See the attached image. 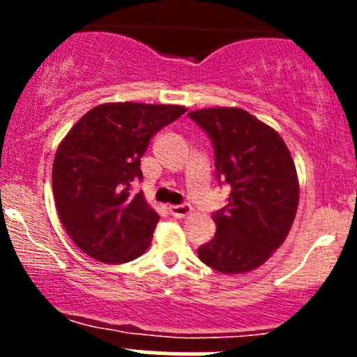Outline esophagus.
Here are the masks:
<instances>
[{"label":"esophagus","instance_id":"obj_1","mask_svg":"<svg viewBox=\"0 0 357 357\" xmlns=\"http://www.w3.org/2000/svg\"><path fill=\"white\" fill-rule=\"evenodd\" d=\"M192 211H193V208L190 207V205H186V204L171 205V207H169V212H171L174 218H186V215L192 214Z\"/></svg>","mask_w":357,"mask_h":357}]
</instances>
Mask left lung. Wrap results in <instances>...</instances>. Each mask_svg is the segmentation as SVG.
Masks as SVG:
<instances>
[{
  "label": "left lung",
  "mask_w": 357,
  "mask_h": 357,
  "mask_svg": "<svg viewBox=\"0 0 357 357\" xmlns=\"http://www.w3.org/2000/svg\"><path fill=\"white\" fill-rule=\"evenodd\" d=\"M212 139L218 178L228 183V205L212 215L215 235L199 259L225 275H243L282 247L298 205V178L282 136L238 107L190 112Z\"/></svg>",
  "instance_id": "1"
}]
</instances>
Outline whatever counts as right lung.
<instances>
[{
  "label": "right lung",
  "instance_id": "1",
  "mask_svg": "<svg viewBox=\"0 0 357 357\" xmlns=\"http://www.w3.org/2000/svg\"><path fill=\"white\" fill-rule=\"evenodd\" d=\"M186 107L119 102L86 112L60 142L52 185L56 212L72 242L89 257L122 264L145 254L158 214L132 183L157 131Z\"/></svg>",
  "mask_w": 357,
  "mask_h": 357
}]
</instances>
